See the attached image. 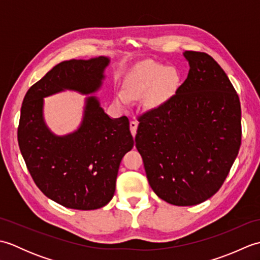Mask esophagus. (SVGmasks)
Here are the masks:
<instances>
[{"instance_id":"1","label":"esophagus","mask_w":260,"mask_h":260,"mask_svg":"<svg viewBox=\"0 0 260 260\" xmlns=\"http://www.w3.org/2000/svg\"><path fill=\"white\" fill-rule=\"evenodd\" d=\"M137 126H139V121L136 119H133L129 121V127H131V133L133 136L136 135V131H137Z\"/></svg>"}]
</instances>
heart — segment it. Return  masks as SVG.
<instances>
[{"instance_id":"1","label":"heart","mask_w":260,"mask_h":260,"mask_svg":"<svg viewBox=\"0 0 260 260\" xmlns=\"http://www.w3.org/2000/svg\"><path fill=\"white\" fill-rule=\"evenodd\" d=\"M181 75L174 67H165L155 62H146L136 68L124 84V91L115 93V102L127 106L129 98L145 95V102L151 107L165 103L179 89Z\"/></svg>"}]
</instances>
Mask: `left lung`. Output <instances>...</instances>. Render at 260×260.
I'll use <instances>...</instances> for the list:
<instances>
[{
  "label": "left lung",
  "mask_w": 260,
  "mask_h": 260,
  "mask_svg": "<svg viewBox=\"0 0 260 260\" xmlns=\"http://www.w3.org/2000/svg\"><path fill=\"white\" fill-rule=\"evenodd\" d=\"M187 78L167 102L141 115L135 136L153 191L174 206L218 192L241 144V107L228 76L204 52L184 51Z\"/></svg>",
  "instance_id": "8db88e82"
}]
</instances>
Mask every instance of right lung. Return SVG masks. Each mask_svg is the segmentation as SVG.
<instances>
[{
  "label": "right lung",
  "instance_id": "obj_1",
  "mask_svg": "<svg viewBox=\"0 0 260 260\" xmlns=\"http://www.w3.org/2000/svg\"><path fill=\"white\" fill-rule=\"evenodd\" d=\"M109 58L67 60L30 87L21 107L18 142L33 181L66 208L99 209L112 200L121 158L134 146L126 116L110 118L96 96L86 97L78 129L58 136L46 125L43 98L66 89L96 92Z\"/></svg>",
  "mask_w": 260,
  "mask_h": 260
}]
</instances>
